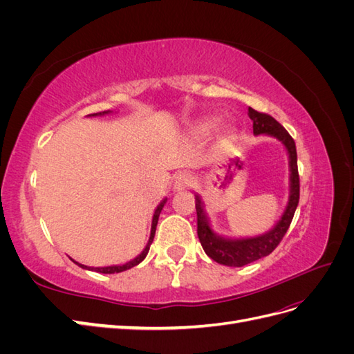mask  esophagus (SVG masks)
Instances as JSON below:
<instances>
[{
    "mask_svg": "<svg viewBox=\"0 0 354 354\" xmlns=\"http://www.w3.org/2000/svg\"><path fill=\"white\" fill-rule=\"evenodd\" d=\"M195 183V177L190 173H180L174 180V189L176 190H185L187 187H192Z\"/></svg>",
    "mask_w": 354,
    "mask_h": 354,
    "instance_id": "esophagus-1",
    "label": "esophagus"
}]
</instances>
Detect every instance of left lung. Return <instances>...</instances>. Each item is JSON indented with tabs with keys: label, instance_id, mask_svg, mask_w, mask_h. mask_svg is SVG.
<instances>
[{
	"label": "left lung",
	"instance_id": "8db88e82",
	"mask_svg": "<svg viewBox=\"0 0 354 354\" xmlns=\"http://www.w3.org/2000/svg\"><path fill=\"white\" fill-rule=\"evenodd\" d=\"M248 116L252 120V130L255 136L269 134L285 145L289 153V165H291V194H289L288 205L279 223L269 233L248 239H224L221 236H217L209 227L201 198L198 195L195 196L198 216V238L201 241L202 248L214 261L230 267H242L272 254L276 246L281 243L286 230L289 229V224H291L294 218L299 201V176L294 138L269 113H263L252 108H248Z\"/></svg>",
	"mask_w": 354,
	"mask_h": 354
}]
</instances>
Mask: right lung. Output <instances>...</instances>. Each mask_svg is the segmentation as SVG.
<instances>
[{
    "label": "right lung",
    "instance_id": "right-lung-1",
    "mask_svg": "<svg viewBox=\"0 0 354 354\" xmlns=\"http://www.w3.org/2000/svg\"><path fill=\"white\" fill-rule=\"evenodd\" d=\"M104 113H109V111H104V112H100V113H93V115H90V116L104 115ZM165 202H167V199H164L162 202H160L159 205H158V208L155 209L153 220H152L151 238H149V242H147V245H146V248L143 250V252H142L140 255H138V257H136L134 260L128 261V263H125V264H122V266H109V267H87V266L80 264V263H77V261H73V263H77L80 267H82V269H88V270H94V272H99V273H109V274H111V273H121V272H124V270L131 269V267L137 266L138 263H142V261L146 259V255H147V252H149V248H151V245H152V242H153L155 232H156V224H158V218H159V214H160V211H162V208H164V205H165Z\"/></svg>",
    "mask_w": 354,
    "mask_h": 354
}]
</instances>
